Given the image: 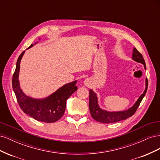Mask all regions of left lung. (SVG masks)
<instances>
[{"instance_id": "left-lung-1", "label": "left lung", "mask_w": 160, "mask_h": 160, "mask_svg": "<svg viewBox=\"0 0 160 160\" xmlns=\"http://www.w3.org/2000/svg\"><path fill=\"white\" fill-rule=\"evenodd\" d=\"M132 58L133 59L138 62L144 65L145 69H146V65L143 57L140 53L136 48H134L133 51L132 53ZM146 88L145 89L143 93L139 97V98L136 101V103L134 104L132 108L128 109L127 111H118V112H108L104 110L101 109L98 104V98H97L96 94L94 93L93 91L89 90V110L91 117L95 120L98 121V122H101L103 123H111L118 122L119 121H122L126 119L127 118L132 117V116L137 111L138 107L140 105V103L142 101L143 97L146 95L148 85V81L146 78Z\"/></svg>"}]
</instances>
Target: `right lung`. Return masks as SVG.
<instances>
[{"mask_svg": "<svg viewBox=\"0 0 160 160\" xmlns=\"http://www.w3.org/2000/svg\"><path fill=\"white\" fill-rule=\"evenodd\" d=\"M32 46V44L27 49ZM24 52L18 58L12 80V89L15 93L17 102L24 113L35 119L45 123L55 122L61 118L65 113L67 99L77 90V87L75 85L77 81L62 86L44 99H35L26 96L20 88L18 79L20 62Z\"/></svg>", "mask_w": 160, "mask_h": 160, "instance_id": "1", "label": "right lung"}]
</instances>
